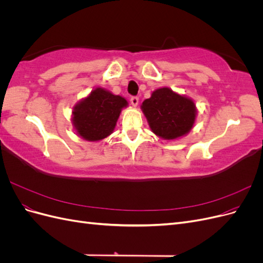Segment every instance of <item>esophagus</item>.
Instances as JSON below:
<instances>
[{"label": "esophagus", "mask_w": 263, "mask_h": 263, "mask_svg": "<svg viewBox=\"0 0 263 263\" xmlns=\"http://www.w3.org/2000/svg\"><path fill=\"white\" fill-rule=\"evenodd\" d=\"M130 103L133 104V106H137L139 103V98L138 97H132L130 98Z\"/></svg>", "instance_id": "esophagus-1"}]
</instances>
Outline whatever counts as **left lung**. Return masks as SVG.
Segmentation results:
<instances>
[{
    "instance_id": "1",
    "label": "left lung",
    "mask_w": 263,
    "mask_h": 263,
    "mask_svg": "<svg viewBox=\"0 0 263 263\" xmlns=\"http://www.w3.org/2000/svg\"><path fill=\"white\" fill-rule=\"evenodd\" d=\"M141 108L151 130L164 139L184 136L193 127L196 115L194 102L169 87L156 90L142 102Z\"/></svg>"
}]
</instances>
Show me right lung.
Instances as JSON below:
<instances>
[{"instance_id":"obj_1","label":"right lung","mask_w":263,"mask_h":263,"mask_svg":"<svg viewBox=\"0 0 263 263\" xmlns=\"http://www.w3.org/2000/svg\"><path fill=\"white\" fill-rule=\"evenodd\" d=\"M127 101L98 87L73 109V125L78 134L86 140L97 141L113 133L117 119Z\"/></svg>"}]
</instances>
